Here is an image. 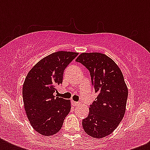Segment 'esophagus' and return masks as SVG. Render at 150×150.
Returning <instances> with one entry per match:
<instances>
[{
    "label": "esophagus",
    "instance_id": "34e87169",
    "mask_svg": "<svg viewBox=\"0 0 150 150\" xmlns=\"http://www.w3.org/2000/svg\"><path fill=\"white\" fill-rule=\"evenodd\" d=\"M71 103H72L74 106H75V107H76V106H79V105L80 104L79 102H75V101H73V100L71 101Z\"/></svg>",
    "mask_w": 150,
    "mask_h": 150
}]
</instances>
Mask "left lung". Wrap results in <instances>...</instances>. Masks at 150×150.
<instances>
[{"label":"left lung","instance_id":"8db88e82","mask_svg":"<svg viewBox=\"0 0 150 150\" xmlns=\"http://www.w3.org/2000/svg\"><path fill=\"white\" fill-rule=\"evenodd\" d=\"M75 61L89 71L92 84L98 96L82 120L83 129L93 138L111 134L123 118L128 90L121 69L109 57L101 53H82Z\"/></svg>","mask_w":150,"mask_h":150}]
</instances>
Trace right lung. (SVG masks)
Returning <instances> with one entry per match:
<instances>
[{"label": "right lung", "instance_id": "1", "mask_svg": "<svg viewBox=\"0 0 150 150\" xmlns=\"http://www.w3.org/2000/svg\"><path fill=\"white\" fill-rule=\"evenodd\" d=\"M78 53L57 51L32 68L22 87L25 110L34 130L45 136L57 133L71 110L70 100L54 96L64 71Z\"/></svg>", "mask_w": 150, "mask_h": 150}]
</instances>
